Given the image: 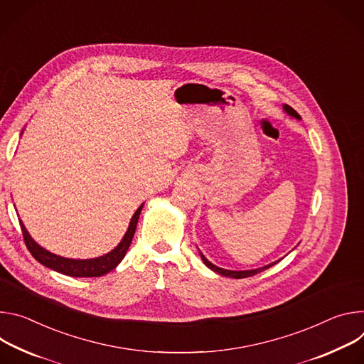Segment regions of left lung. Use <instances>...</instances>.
Returning <instances> with one entry per match:
<instances>
[{
    "mask_svg": "<svg viewBox=\"0 0 364 364\" xmlns=\"http://www.w3.org/2000/svg\"><path fill=\"white\" fill-rule=\"evenodd\" d=\"M284 109H285V112L289 114L291 117H295V118L301 119V115H299L292 107H289V105L285 104V105H284ZM199 255H200V259H203V262L205 263V266H208L211 270L217 272V273L221 274V276H228V277H232V279H243V277L255 276V274H257V273H260V272H263V270L272 267L273 264H276V263L279 262V260H277V262H273V263H270V264H267V266H263V267H259V269H252V270H227V269H221V267L213 264L211 262H208L207 257H205L203 253H199Z\"/></svg>",
    "mask_w": 364,
    "mask_h": 364,
    "instance_id": "left-lung-1",
    "label": "left lung"
}]
</instances>
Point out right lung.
Wrapping results in <instances>:
<instances>
[{
  "mask_svg": "<svg viewBox=\"0 0 364 364\" xmlns=\"http://www.w3.org/2000/svg\"><path fill=\"white\" fill-rule=\"evenodd\" d=\"M141 208H143V204L137 208V211L132 217L127 232L124 234L123 240L119 241V245L114 250H111L109 253H107L101 257L85 259V260L68 259V257H62V256L48 252L46 249H43L42 246H38L36 243L21 221H20V225H21V231H23V237H24V243H26L28 252L31 253V256L38 263H42L43 266H46L55 272H59V273L68 274V276H73V277H98V276H102V274L111 272L112 269H115L118 266V263L124 259V256L132 245L133 235L136 232V227L139 223Z\"/></svg>",
  "mask_w": 364,
  "mask_h": 364,
  "instance_id": "add662e5",
  "label": "right lung"
}]
</instances>
